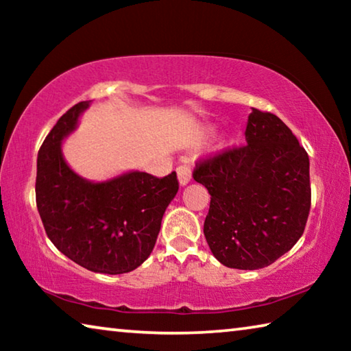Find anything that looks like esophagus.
<instances>
[{
  "instance_id": "1",
  "label": "esophagus",
  "mask_w": 351,
  "mask_h": 351,
  "mask_svg": "<svg viewBox=\"0 0 351 351\" xmlns=\"http://www.w3.org/2000/svg\"><path fill=\"white\" fill-rule=\"evenodd\" d=\"M176 173L181 186H186V184H189L190 178H192V170H190L189 165H180V167L176 169Z\"/></svg>"
}]
</instances>
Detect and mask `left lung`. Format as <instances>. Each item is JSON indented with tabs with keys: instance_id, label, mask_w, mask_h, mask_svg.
Instances as JSON below:
<instances>
[{
	"instance_id": "1",
	"label": "left lung",
	"mask_w": 351,
	"mask_h": 351,
	"mask_svg": "<svg viewBox=\"0 0 351 351\" xmlns=\"http://www.w3.org/2000/svg\"><path fill=\"white\" fill-rule=\"evenodd\" d=\"M246 144L199 158L193 180L209 190L204 235L228 268L274 263L304 234L311 207L310 159L276 114L254 108Z\"/></svg>"
}]
</instances>
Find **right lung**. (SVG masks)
<instances>
[{
    "label": "right lung",
    "instance_id": "add662e5",
    "mask_svg": "<svg viewBox=\"0 0 351 351\" xmlns=\"http://www.w3.org/2000/svg\"><path fill=\"white\" fill-rule=\"evenodd\" d=\"M88 105L85 100L69 108L41 144L35 199L46 235L58 251L93 272L123 274L152 254L180 182L176 171L164 178L132 171L106 182L77 176L60 145Z\"/></svg>",
    "mask_w": 351,
    "mask_h": 351
}]
</instances>
